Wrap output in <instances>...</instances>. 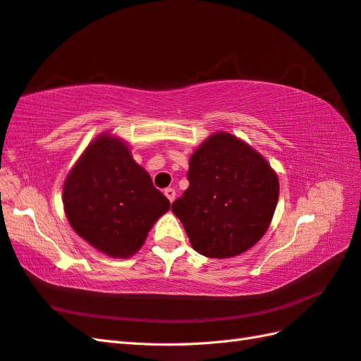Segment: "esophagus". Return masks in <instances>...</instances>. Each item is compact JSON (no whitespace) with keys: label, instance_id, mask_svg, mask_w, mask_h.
Listing matches in <instances>:
<instances>
[{"label":"esophagus","instance_id":"esophagus-1","mask_svg":"<svg viewBox=\"0 0 361 361\" xmlns=\"http://www.w3.org/2000/svg\"><path fill=\"white\" fill-rule=\"evenodd\" d=\"M164 195L169 198V202H173L175 200V195H176V192H175V189L173 188H167V189H164Z\"/></svg>","mask_w":361,"mask_h":361}]
</instances>
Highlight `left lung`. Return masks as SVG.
Wrapping results in <instances>:
<instances>
[{"label": "left lung", "instance_id": "left-lung-1", "mask_svg": "<svg viewBox=\"0 0 361 361\" xmlns=\"http://www.w3.org/2000/svg\"><path fill=\"white\" fill-rule=\"evenodd\" d=\"M188 180L172 212L197 252L228 259L262 239L278 204L279 180L251 145L231 133L211 135L190 157Z\"/></svg>", "mask_w": 361, "mask_h": 361}]
</instances>
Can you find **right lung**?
I'll return each instance as SVG.
<instances>
[{
	"instance_id": "right-lung-1",
	"label": "right lung",
	"mask_w": 361,
	"mask_h": 361,
	"mask_svg": "<svg viewBox=\"0 0 361 361\" xmlns=\"http://www.w3.org/2000/svg\"><path fill=\"white\" fill-rule=\"evenodd\" d=\"M63 206L73 229L110 257L140 251L153 224L171 208L124 141L99 135L68 173Z\"/></svg>"
}]
</instances>
